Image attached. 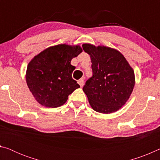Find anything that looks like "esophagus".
<instances>
[{
    "instance_id": "obj_1",
    "label": "esophagus",
    "mask_w": 160,
    "mask_h": 160,
    "mask_svg": "<svg viewBox=\"0 0 160 160\" xmlns=\"http://www.w3.org/2000/svg\"><path fill=\"white\" fill-rule=\"evenodd\" d=\"M78 82L81 87H82L84 85V79L83 78H80V79L78 81Z\"/></svg>"
}]
</instances>
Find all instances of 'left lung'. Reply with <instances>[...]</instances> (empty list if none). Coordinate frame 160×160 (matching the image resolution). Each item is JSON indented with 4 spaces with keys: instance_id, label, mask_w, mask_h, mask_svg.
I'll use <instances>...</instances> for the list:
<instances>
[{
    "instance_id": "1",
    "label": "left lung",
    "mask_w": 160,
    "mask_h": 160,
    "mask_svg": "<svg viewBox=\"0 0 160 160\" xmlns=\"http://www.w3.org/2000/svg\"><path fill=\"white\" fill-rule=\"evenodd\" d=\"M90 56L92 76L82 90L97 112H115L125 104L133 90L134 71L119 51L106 47L82 44Z\"/></svg>"
}]
</instances>
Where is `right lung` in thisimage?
<instances>
[{
    "label": "right lung",
    "instance_id": "1",
    "mask_svg": "<svg viewBox=\"0 0 160 160\" xmlns=\"http://www.w3.org/2000/svg\"><path fill=\"white\" fill-rule=\"evenodd\" d=\"M82 51L80 46L60 44L47 48L29 62L26 81L38 102L47 107H60L80 88L72 78L75 67L70 61Z\"/></svg>",
    "mask_w": 160,
    "mask_h": 160
}]
</instances>
